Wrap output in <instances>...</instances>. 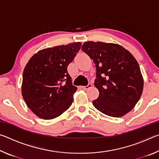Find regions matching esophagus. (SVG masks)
Returning a JSON list of instances; mask_svg holds the SVG:
<instances>
[{
  "mask_svg": "<svg viewBox=\"0 0 159 159\" xmlns=\"http://www.w3.org/2000/svg\"><path fill=\"white\" fill-rule=\"evenodd\" d=\"M91 87H92V84H91V83H88V85H86V86H82L81 88H82L83 90H86L89 89V88H90Z\"/></svg>",
  "mask_w": 159,
  "mask_h": 159,
  "instance_id": "esophagus-1",
  "label": "esophagus"
}]
</instances>
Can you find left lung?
<instances>
[{
	"label": "left lung",
	"mask_w": 159,
	"mask_h": 159,
	"mask_svg": "<svg viewBox=\"0 0 159 159\" xmlns=\"http://www.w3.org/2000/svg\"><path fill=\"white\" fill-rule=\"evenodd\" d=\"M82 50L96 66L95 86L98 98L95 108L112 117H121L133 109L142 95L143 77L133 55L121 45L104 42L86 41Z\"/></svg>",
	"instance_id": "1"
}]
</instances>
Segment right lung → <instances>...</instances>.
I'll return each mask as SVG.
<instances>
[{
  "mask_svg": "<svg viewBox=\"0 0 159 159\" xmlns=\"http://www.w3.org/2000/svg\"><path fill=\"white\" fill-rule=\"evenodd\" d=\"M81 43L48 48L32 56L23 71L21 95L38 117L53 119L68 109L77 88L72 85L67 66Z\"/></svg>",
  "mask_w": 159,
  "mask_h": 159,
  "instance_id": "right-lung-1",
  "label": "right lung"
}]
</instances>
